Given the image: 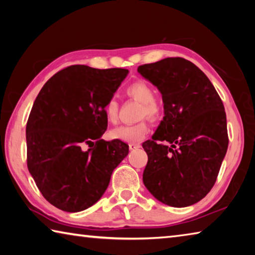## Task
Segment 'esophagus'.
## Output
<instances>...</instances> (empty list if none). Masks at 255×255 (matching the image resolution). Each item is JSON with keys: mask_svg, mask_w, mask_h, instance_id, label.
<instances>
[{"mask_svg": "<svg viewBox=\"0 0 255 255\" xmlns=\"http://www.w3.org/2000/svg\"><path fill=\"white\" fill-rule=\"evenodd\" d=\"M139 147H140L139 144H135V143H130V144H129V149H130V150L137 149V148H139Z\"/></svg>", "mask_w": 255, "mask_h": 255, "instance_id": "obj_1", "label": "esophagus"}]
</instances>
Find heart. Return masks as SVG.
<instances>
[{
  "label": "heart",
  "instance_id": "1",
  "mask_svg": "<svg viewBox=\"0 0 255 255\" xmlns=\"http://www.w3.org/2000/svg\"><path fill=\"white\" fill-rule=\"evenodd\" d=\"M126 93L132 100L141 103L140 117L156 119L161 115V106L154 99V90L147 82L138 80L129 84ZM118 102L111 98L105 105V115L109 123L116 124L118 120ZM148 125L146 122H139L133 125H123L111 130V137L127 143H139L148 133Z\"/></svg>",
  "mask_w": 255,
  "mask_h": 255
}]
</instances>
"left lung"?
I'll return each instance as SVG.
<instances>
[{"label":"left lung","instance_id":"obj_1","mask_svg":"<svg viewBox=\"0 0 255 255\" xmlns=\"http://www.w3.org/2000/svg\"><path fill=\"white\" fill-rule=\"evenodd\" d=\"M137 71L157 86L165 115L143 143L145 187L167 206H191L214 187L227 152L222 99L205 73L184 58H164Z\"/></svg>","mask_w":255,"mask_h":255}]
</instances>
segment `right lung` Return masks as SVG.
Returning <instances> with one entry per match:
<instances>
[{
    "instance_id": "right-lung-1",
    "label": "right lung",
    "mask_w": 255,
    "mask_h": 255,
    "mask_svg": "<svg viewBox=\"0 0 255 255\" xmlns=\"http://www.w3.org/2000/svg\"><path fill=\"white\" fill-rule=\"evenodd\" d=\"M127 74L125 68L72 65L51 76L34 100L25 128L27 165L56 208L77 213L93 206L128 155L124 141L100 139L108 127L106 102Z\"/></svg>"
}]
</instances>
